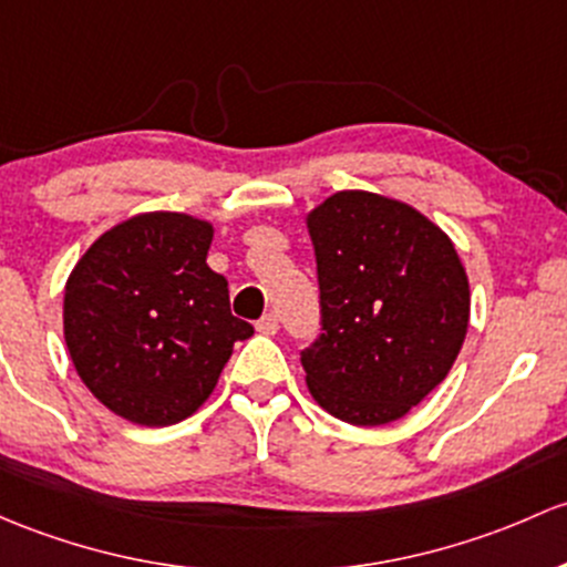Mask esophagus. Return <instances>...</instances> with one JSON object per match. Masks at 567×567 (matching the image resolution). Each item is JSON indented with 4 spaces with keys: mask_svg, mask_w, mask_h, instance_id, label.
<instances>
[{
    "mask_svg": "<svg viewBox=\"0 0 567 567\" xmlns=\"http://www.w3.org/2000/svg\"><path fill=\"white\" fill-rule=\"evenodd\" d=\"M255 329H258L260 333H266V337H274V333H277V329H279V320H277V315H274V312L264 315V318L258 320V326H255Z\"/></svg>",
    "mask_w": 567,
    "mask_h": 567,
    "instance_id": "esophagus-1",
    "label": "esophagus"
}]
</instances>
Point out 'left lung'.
<instances>
[{
	"mask_svg": "<svg viewBox=\"0 0 567 567\" xmlns=\"http://www.w3.org/2000/svg\"><path fill=\"white\" fill-rule=\"evenodd\" d=\"M323 333L301 350L307 389L333 419H404L454 367L470 282L454 241L419 208L342 189L307 214Z\"/></svg>",
	"mask_w": 567,
	"mask_h": 567,
	"instance_id": "obj_1",
	"label": "left lung"
}]
</instances>
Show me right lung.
<instances>
[{"instance_id":"right-lung-1","label":"right lung","mask_w":567,"mask_h":567,"mask_svg":"<svg viewBox=\"0 0 567 567\" xmlns=\"http://www.w3.org/2000/svg\"><path fill=\"white\" fill-rule=\"evenodd\" d=\"M212 223L146 212L105 230L64 285V342L89 391L122 419L171 426L212 396L234 342L228 279L206 264Z\"/></svg>"}]
</instances>
